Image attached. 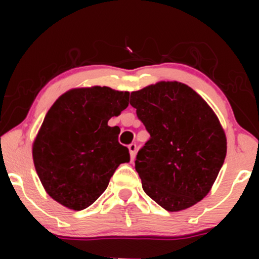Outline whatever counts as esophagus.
<instances>
[{
	"mask_svg": "<svg viewBox=\"0 0 259 259\" xmlns=\"http://www.w3.org/2000/svg\"><path fill=\"white\" fill-rule=\"evenodd\" d=\"M127 147H129V151H130V157H132V159H134L136 156V150H138L136 144H130Z\"/></svg>",
	"mask_w": 259,
	"mask_h": 259,
	"instance_id": "34e87169",
	"label": "esophagus"
}]
</instances>
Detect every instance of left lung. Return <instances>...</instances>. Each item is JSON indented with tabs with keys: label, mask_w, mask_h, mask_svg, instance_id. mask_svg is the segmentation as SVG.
Segmentation results:
<instances>
[{
	"label": "left lung",
	"mask_w": 259,
	"mask_h": 259,
	"mask_svg": "<svg viewBox=\"0 0 259 259\" xmlns=\"http://www.w3.org/2000/svg\"><path fill=\"white\" fill-rule=\"evenodd\" d=\"M130 105L150 134L135 160L144 191L169 212L194 206L209 192L227 156L214 112L178 81L134 91Z\"/></svg>",
	"instance_id": "8db88e82"
}]
</instances>
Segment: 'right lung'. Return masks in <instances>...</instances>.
Returning a JSON list of instances; mask_svg holds the SVG:
<instances>
[{
    "instance_id": "1",
    "label": "right lung",
    "mask_w": 259,
    "mask_h": 259,
    "mask_svg": "<svg viewBox=\"0 0 259 259\" xmlns=\"http://www.w3.org/2000/svg\"><path fill=\"white\" fill-rule=\"evenodd\" d=\"M127 105L129 92L106 86L74 89L53 103L32 145L36 173L53 200L85 209L129 162V150L118 141L120 129L108 125Z\"/></svg>"
}]
</instances>
